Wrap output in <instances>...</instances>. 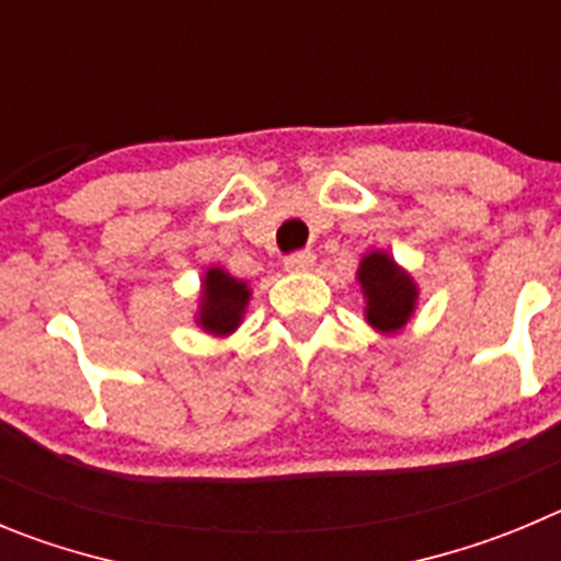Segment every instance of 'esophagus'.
Wrapping results in <instances>:
<instances>
[{
	"mask_svg": "<svg viewBox=\"0 0 561 561\" xmlns=\"http://www.w3.org/2000/svg\"><path fill=\"white\" fill-rule=\"evenodd\" d=\"M316 256L312 251H293V254L285 256V268L293 271V274H301V271H310Z\"/></svg>",
	"mask_w": 561,
	"mask_h": 561,
	"instance_id": "esophagus-1",
	"label": "esophagus"
}]
</instances>
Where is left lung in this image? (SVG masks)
I'll return each instance as SVG.
<instances>
[{
	"instance_id": "1",
	"label": "left lung",
	"mask_w": 561,
	"mask_h": 561,
	"mask_svg": "<svg viewBox=\"0 0 561 561\" xmlns=\"http://www.w3.org/2000/svg\"><path fill=\"white\" fill-rule=\"evenodd\" d=\"M360 285L366 293L368 324L382 332L400 330L413 312L416 287L386 254H368L360 262Z\"/></svg>"
}]
</instances>
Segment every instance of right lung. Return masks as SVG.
Instances as JSON below:
<instances>
[{
	"label": "right lung",
	"mask_w": 561,
	"mask_h": 561,
	"mask_svg": "<svg viewBox=\"0 0 561 561\" xmlns=\"http://www.w3.org/2000/svg\"><path fill=\"white\" fill-rule=\"evenodd\" d=\"M245 301H249V287H245V282H237L220 268H211L206 274L204 285L201 327L209 332H218V335H226V332H231L240 324Z\"/></svg>",
	"instance_id": "add662e5"
}]
</instances>
